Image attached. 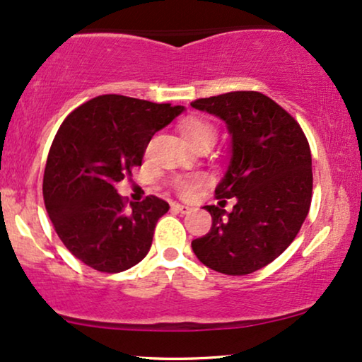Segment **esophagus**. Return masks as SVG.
<instances>
[{
	"label": "esophagus",
	"instance_id": "34e87169",
	"mask_svg": "<svg viewBox=\"0 0 362 362\" xmlns=\"http://www.w3.org/2000/svg\"><path fill=\"white\" fill-rule=\"evenodd\" d=\"M172 209L177 210V212H180V214H190V212H192V207H189V205L177 204V202L172 204Z\"/></svg>",
	"mask_w": 362,
	"mask_h": 362
}]
</instances>
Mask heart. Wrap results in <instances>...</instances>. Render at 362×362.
Segmentation results:
<instances>
[{
    "mask_svg": "<svg viewBox=\"0 0 362 362\" xmlns=\"http://www.w3.org/2000/svg\"><path fill=\"white\" fill-rule=\"evenodd\" d=\"M178 132H180L182 139L190 145L192 148L200 147V145H210L212 147L215 139H217V130L212 123L204 120L199 117H190L185 118L184 122L178 125ZM199 182H178L177 187L182 194H190L195 189Z\"/></svg>",
    "mask_w": 362,
    "mask_h": 362,
    "instance_id": "heart-1",
    "label": "heart"
}]
</instances>
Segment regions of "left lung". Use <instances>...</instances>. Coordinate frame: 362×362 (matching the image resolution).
<instances>
[{"label": "left lung", "instance_id": "left-lung-1", "mask_svg": "<svg viewBox=\"0 0 362 362\" xmlns=\"http://www.w3.org/2000/svg\"><path fill=\"white\" fill-rule=\"evenodd\" d=\"M226 123L230 157L215 187L217 199H235L230 212L205 205L209 234L192 240L204 265L245 276L271 264L296 239L313 197V158L303 128L259 91H232L190 103Z\"/></svg>", "mask_w": 362, "mask_h": 362}]
</instances>
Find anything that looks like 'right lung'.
I'll use <instances>...</instances> for the list:
<instances>
[{"label": "right lung", "instance_id": "add662e5", "mask_svg": "<svg viewBox=\"0 0 362 362\" xmlns=\"http://www.w3.org/2000/svg\"><path fill=\"white\" fill-rule=\"evenodd\" d=\"M184 110L102 95L62 123L45 167V207L66 249L88 267L123 272L148 254L155 226L170 205L150 195L127 209L115 185L141 165L152 136Z\"/></svg>", "mask_w": 362, "mask_h": 362}]
</instances>
